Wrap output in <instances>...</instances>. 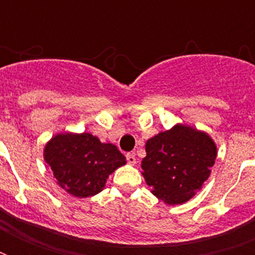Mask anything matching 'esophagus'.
I'll list each match as a JSON object with an SVG mask.
<instances>
[{"instance_id": "obj_1", "label": "esophagus", "mask_w": 255, "mask_h": 255, "mask_svg": "<svg viewBox=\"0 0 255 255\" xmlns=\"http://www.w3.org/2000/svg\"><path fill=\"white\" fill-rule=\"evenodd\" d=\"M126 157H127V163L131 164V165H135L136 164V157L133 153H127L126 155Z\"/></svg>"}]
</instances>
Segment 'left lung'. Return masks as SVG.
<instances>
[{
    "instance_id": "left-lung-1",
    "label": "left lung",
    "mask_w": 255,
    "mask_h": 255,
    "mask_svg": "<svg viewBox=\"0 0 255 255\" xmlns=\"http://www.w3.org/2000/svg\"><path fill=\"white\" fill-rule=\"evenodd\" d=\"M141 174L151 193L168 205L193 198L209 178L217 145L208 132L177 123L147 140Z\"/></svg>"
}]
</instances>
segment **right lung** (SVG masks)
I'll use <instances>...</instances> for the list:
<instances>
[{"mask_svg": "<svg viewBox=\"0 0 255 255\" xmlns=\"http://www.w3.org/2000/svg\"><path fill=\"white\" fill-rule=\"evenodd\" d=\"M43 160L58 185L77 198L100 193L110 174L127 163L116 145L88 132L57 133L45 144Z\"/></svg>", "mask_w": 255, "mask_h": 255, "instance_id": "obj_1", "label": "right lung"}]
</instances>
